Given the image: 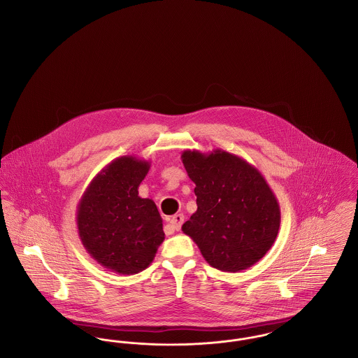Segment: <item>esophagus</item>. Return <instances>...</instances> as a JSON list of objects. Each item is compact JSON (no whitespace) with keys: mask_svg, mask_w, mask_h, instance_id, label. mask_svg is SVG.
Here are the masks:
<instances>
[{"mask_svg":"<svg viewBox=\"0 0 358 358\" xmlns=\"http://www.w3.org/2000/svg\"><path fill=\"white\" fill-rule=\"evenodd\" d=\"M183 221H185V217L182 214H175L170 218V226L173 230H180Z\"/></svg>","mask_w":358,"mask_h":358,"instance_id":"34e87169","label":"esophagus"}]
</instances>
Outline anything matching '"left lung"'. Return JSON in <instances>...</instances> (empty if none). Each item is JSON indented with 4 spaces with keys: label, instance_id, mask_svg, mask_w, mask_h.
<instances>
[{
    "label": "left lung",
    "instance_id": "obj_1",
    "mask_svg": "<svg viewBox=\"0 0 358 358\" xmlns=\"http://www.w3.org/2000/svg\"><path fill=\"white\" fill-rule=\"evenodd\" d=\"M196 211L182 230L213 268L240 272L263 259L280 227V207L262 172L245 159L214 150H186Z\"/></svg>",
    "mask_w": 358,
    "mask_h": 358
}]
</instances>
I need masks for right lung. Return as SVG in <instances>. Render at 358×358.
I'll list each match as a JSON object with an SVG mask.
<instances>
[{"label": "right lung", "instance_id": "add662e5", "mask_svg": "<svg viewBox=\"0 0 358 358\" xmlns=\"http://www.w3.org/2000/svg\"><path fill=\"white\" fill-rule=\"evenodd\" d=\"M151 163L134 156L114 159L98 172L76 207L78 234L95 262L118 275L150 266L164 241L155 202L138 196Z\"/></svg>", "mask_w": 358, "mask_h": 358}]
</instances>
